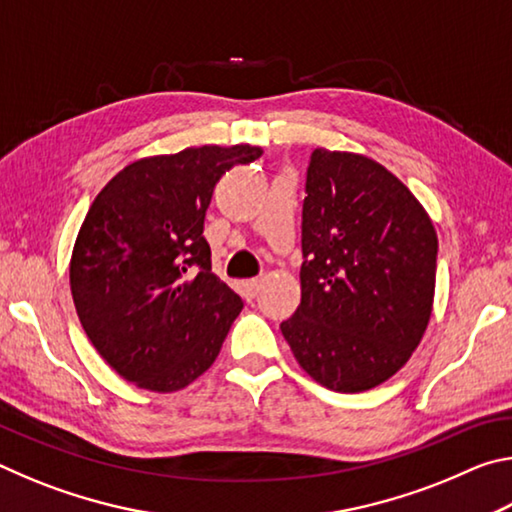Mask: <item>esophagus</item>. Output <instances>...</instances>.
<instances>
[{
	"label": "esophagus",
	"instance_id": "1",
	"mask_svg": "<svg viewBox=\"0 0 512 512\" xmlns=\"http://www.w3.org/2000/svg\"><path fill=\"white\" fill-rule=\"evenodd\" d=\"M241 287H244V296L246 298H255L259 287H262V280H246L244 284H241Z\"/></svg>",
	"mask_w": 512,
	"mask_h": 512
}]
</instances>
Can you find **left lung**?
Listing matches in <instances>:
<instances>
[{"instance_id": "obj_1", "label": "left lung", "mask_w": 512, "mask_h": 512, "mask_svg": "<svg viewBox=\"0 0 512 512\" xmlns=\"http://www.w3.org/2000/svg\"><path fill=\"white\" fill-rule=\"evenodd\" d=\"M300 305L280 325L300 368L336 393H363L406 366L427 332L438 237L384 164L316 149L302 205Z\"/></svg>"}]
</instances>
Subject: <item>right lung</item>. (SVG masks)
I'll use <instances>...</instances> for the list:
<instances>
[{
	"label": "right lung",
	"instance_id": "obj_1",
	"mask_svg": "<svg viewBox=\"0 0 512 512\" xmlns=\"http://www.w3.org/2000/svg\"><path fill=\"white\" fill-rule=\"evenodd\" d=\"M253 144L189 146L121 169L85 214L69 259L76 314L119 377L183 391L212 366L244 302L212 273L203 237L214 187Z\"/></svg>",
	"mask_w": 512,
	"mask_h": 512
}]
</instances>
